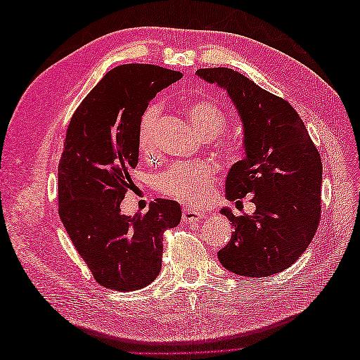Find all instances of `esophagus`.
I'll list each match as a JSON object with an SVG mask.
<instances>
[{
    "label": "esophagus",
    "instance_id": "1",
    "mask_svg": "<svg viewBox=\"0 0 360 360\" xmlns=\"http://www.w3.org/2000/svg\"><path fill=\"white\" fill-rule=\"evenodd\" d=\"M205 216V213L204 212H201V210H198V209H183V212H181V217H183V221L186 222V224H195V222H198V221H201L202 217Z\"/></svg>",
    "mask_w": 360,
    "mask_h": 360
}]
</instances>
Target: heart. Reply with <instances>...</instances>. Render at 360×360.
I'll use <instances>...</instances> for the list:
<instances>
[{"label":"heart","instance_id":"heart-1","mask_svg":"<svg viewBox=\"0 0 360 360\" xmlns=\"http://www.w3.org/2000/svg\"><path fill=\"white\" fill-rule=\"evenodd\" d=\"M181 110L192 126L204 136L219 135L226 126L224 108L209 97L184 101ZM159 114V106H148L139 120L138 144L144 153H148L155 143ZM219 148L225 153H233L236 147L231 141H221ZM216 172L213 163L205 160L179 162L160 174L156 179V188L162 195L176 198L183 204L201 205L210 197Z\"/></svg>","mask_w":360,"mask_h":360}]
</instances>
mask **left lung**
<instances>
[{"label":"left lung","instance_id":"left-lung-1","mask_svg":"<svg viewBox=\"0 0 360 360\" xmlns=\"http://www.w3.org/2000/svg\"><path fill=\"white\" fill-rule=\"evenodd\" d=\"M197 75L225 89L240 114L246 158L225 181L230 201L252 197V214L221 213L233 222L230 242L217 252L236 275L264 278L288 269L308 248L321 217L323 165L296 110L228 68L198 69Z\"/></svg>","mask_w":360,"mask_h":360}]
</instances>
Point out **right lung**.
<instances>
[{
	"label": "right lung",
	"instance_id": "add662e5",
	"mask_svg": "<svg viewBox=\"0 0 360 360\" xmlns=\"http://www.w3.org/2000/svg\"><path fill=\"white\" fill-rule=\"evenodd\" d=\"M153 64L108 72L76 108L58 163V213L73 246L99 285L135 291L162 269L163 233L180 224V205L151 201L146 214L126 216L120 204L135 184L138 126L148 102L181 78Z\"/></svg>",
	"mask_w": 360,
	"mask_h": 360
}]
</instances>
